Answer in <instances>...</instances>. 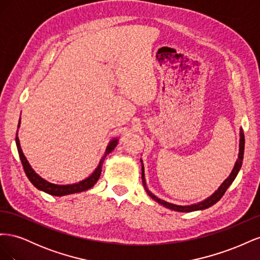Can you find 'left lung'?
Instances as JSON below:
<instances>
[{"mask_svg": "<svg viewBox=\"0 0 260 260\" xmlns=\"http://www.w3.org/2000/svg\"><path fill=\"white\" fill-rule=\"evenodd\" d=\"M241 139H240V153H239V159L237 161V164H235V166L231 172V175L229 176V178H228L224 182L221 184V186H220L218 188V191H216L214 194H212L210 198H208L207 200L203 201L199 204H194V205H190V206H179V205H175V204H170V203H167L165 202L158 198H156V196L154 194H152L151 192H149L147 188H146V184H145V178H144V168L142 166V180H143V185L145 186V190L147 192V194L151 196V198L156 201L157 203H159L160 205H164L165 207H167L169 209H172V210H176V211H180V212H188V211H195V210H201V209H206L210 206L214 205V204H216L220 199L222 198L223 194L225 193V191L228 190V187H229L232 182L234 181L235 177L238 176L239 171L242 167V161H243V155H244V144H245V138H244V133L243 131L241 130Z\"/></svg>", "mask_w": 260, "mask_h": 260, "instance_id": "1", "label": "left lung"}]
</instances>
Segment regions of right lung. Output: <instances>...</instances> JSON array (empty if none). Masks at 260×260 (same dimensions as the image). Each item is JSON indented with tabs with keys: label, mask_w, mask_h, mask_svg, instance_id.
Here are the masks:
<instances>
[{
	"label": "right lung",
	"mask_w": 260,
	"mask_h": 260,
	"mask_svg": "<svg viewBox=\"0 0 260 260\" xmlns=\"http://www.w3.org/2000/svg\"><path fill=\"white\" fill-rule=\"evenodd\" d=\"M19 123H20V120H19ZM18 127H19V124H18ZM16 145H17L18 154H19V157H20V160H21V164H22L23 170H25V174L28 177V179L30 180V182L32 183L37 188H39V190H41V191L48 193L50 195L64 196V195H68V194H74V193L83 192V191L89 190V188H91L94 184L98 182V180H99V178L101 176L102 165H103V162H104L105 157L109 153H111L112 151H114V148L117 145V139L113 140L112 142L108 144L106 151H105V154H104L103 157H102V159H101V161L99 164L98 168L95 169V171H94L89 178H86L85 180L80 181V182H78V183L69 184V185L53 184L51 182H48V181H46V180L42 179L40 176H38L36 172L32 170V168L30 167L28 160L26 159L25 155H23V153L21 151V147H20V144H19V139H18L17 135H16Z\"/></svg>",
	"instance_id": "add662e5"
}]
</instances>
